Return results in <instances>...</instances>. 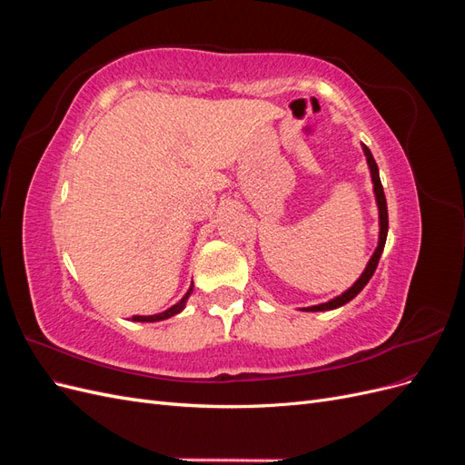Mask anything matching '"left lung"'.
Instances as JSON below:
<instances>
[{"mask_svg": "<svg viewBox=\"0 0 465 465\" xmlns=\"http://www.w3.org/2000/svg\"><path fill=\"white\" fill-rule=\"evenodd\" d=\"M362 151L364 154H367V163H369V168H371V176H372V184H374V195H376V205H378V217H380V234H378V246L374 250L372 258L369 260L367 267H364V272L361 273V277L355 281L353 287H349L345 292H341L340 297H335L328 302H322V304H316V306H308V308H302V311L306 312H323V311H333V308H340L343 304H347L349 301H353L357 294L364 289V285L369 283L371 277L374 275L376 272V265H378V260L380 256H382L384 252V244H386V236H388V207H386V195H384V188H382V182H380V174H378V166H376V161L372 157V153L367 145H362Z\"/></svg>", "mask_w": 465, "mask_h": 465, "instance_id": "1", "label": "left lung"}]
</instances>
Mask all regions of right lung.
I'll list each match as a JSON object with an SVG mask.
<instances>
[{
	"label": "right lung",
	"instance_id": "obj_1",
	"mask_svg": "<svg viewBox=\"0 0 465 465\" xmlns=\"http://www.w3.org/2000/svg\"><path fill=\"white\" fill-rule=\"evenodd\" d=\"M192 291H193V285L188 289V292L184 294V297H182V301H180V302H176L174 306H171V308H168V311H164V312H161V314H153V316H134L132 320H134V322H159V320L171 318V316H174V314H178V312L184 311L186 301H188V297L192 294Z\"/></svg>",
	"mask_w": 465,
	"mask_h": 465
}]
</instances>
